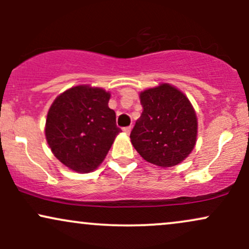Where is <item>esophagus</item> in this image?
Masks as SVG:
<instances>
[{"label":"esophagus","mask_w":249,"mask_h":249,"mask_svg":"<svg viewBox=\"0 0 249 249\" xmlns=\"http://www.w3.org/2000/svg\"><path fill=\"white\" fill-rule=\"evenodd\" d=\"M131 130H132V127H131V126H126V127H124V128H123V131H124V132L126 133V134H130Z\"/></svg>","instance_id":"34e87169"}]
</instances>
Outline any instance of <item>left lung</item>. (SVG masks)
Instances as JSON below:
<instances>
[{
	"instance_id": "8db88e82",
	"label": "left lung",
	"mask_w": 249,
	"mask_h": 249,
	"mask_svg": "<svg viewBox=\"0 0 249 249\" xmlns=\"http://www.w3.org/2000/svg\"><path fill=\"white\" fill-rule=\"evenodd\" d=\"M142 112L131 131V142L142 158L160 167L176 166L196 142V111L181 91L160 84L141 92Z\"/></svg>"
}]
</instances>
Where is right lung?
<instances>
[{"mask_svg":"<svg viewBox=\"0 0 249 249\" xmlns=\"http://www.w3.org/2000/svg\"><path fill=\"white\" fill-rule=\"evenodd\" d=\"M110 93L104 89L78 85L53 101L45 122V138L53 156L70 170H96L121 128L108 107Z\"/></svg>","mask_w":249,"mask_h":249,"instance_id":"add662e5","label":"right lung"}]
</instances>
